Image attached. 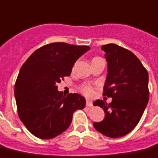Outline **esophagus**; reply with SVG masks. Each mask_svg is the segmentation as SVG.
Segmentation results:
<instances>
[{"mask_svg": "<svg viewBox=\"0 0 158 158\" xmlns=\"http://www.w3.org/2000/svg\"><path fill=\"white\" fill-rule=\"evenodd\" d=\"M92 106V102L90 101V100H88L86 102V107H91Z\"/></svg>", "mask_w": 158, "mask_h": 158, "instance_id": "esophagus-1", "label": "esophagus"}]
</instances>
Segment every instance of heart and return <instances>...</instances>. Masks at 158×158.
<instances>
[{
	"mask_svg": "<svg viewBox=\"0 0 158 158\" xmlns=\"http://www.w3.org/2000/svg\"><path fill=\"white\" fill-rule=\"evenodd\" d=\"M82 91L83 93H85V95H87V96H90V95L93 93V90H92V89L90 88V86H84L82 88Z\"/></svg>",
	"mask_w": 158,
	"mask_h": 158,
	"instance_id": "heart-1",
	"label": "heart"
}]
</instances>
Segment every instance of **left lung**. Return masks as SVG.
<instances>
[{"label": "left lung", "instance_id": "1", "mask_svg": "<svg viewBox=\"0 0 158 158\" xmlns=\"http://www.w3.org/2000/svg\"><path fill=\"white\" fill-rule=\"evenodd\" d=\"M101 48L108 67L103 95L112 98V102L95 101V105L104 110L105 117L93 126L105 136L120 138L136 127L148 103V72L126 48L114 44Z\"/></svg>", "mask_w": 158, "mask_h": 158}]
</instances>
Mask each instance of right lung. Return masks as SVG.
Wrapping results in <instances>:
<instances>
[{"label": "right lung", "mask_w": 158, "mask_h": 158, "mask_svg": "<svg viewBox=\"0 0 158 158\" xmlns=\"http://www.w3.org/2000/svg\"><path fill=\"white\" fill-rule=\"evenodd\" d=\"M90 48L54 43L37 49L19 73L14 96L21 121L33 135L48 139L70 126L73 114L83 110L85 98L78 93L64 96L57 83L71 74L79 57Z\"/></svg>", "instance_id": "right-lung-1"}]
</instances>
